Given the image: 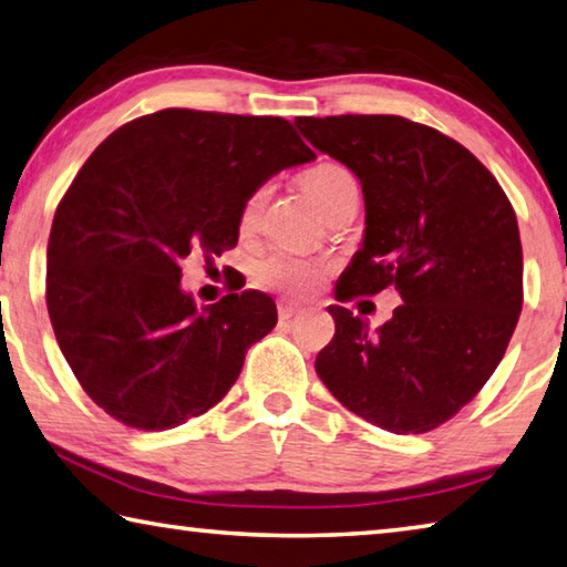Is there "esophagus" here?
Returning a JSON list of instances; mask_svg holds the SVG:
<instances>
[{
	"instance_id": "obj_1",
	"label": "esophagus",
	"mask_w": 567,
	"mask_h": 567,
	"mask_svg": "<svg viewBox=\"0 0 567 567\" xmlns=\"http://www.w3.org/2000/svg\"><path fill=\"white\" fill-rule=\"evenodd\" d=\"M300 312H302V307H297L292 302H280V307H277V315H280L282 322H290V319Z\"/></svg>"
}]
</instances>
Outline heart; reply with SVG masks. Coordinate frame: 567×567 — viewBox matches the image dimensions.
Segmentation results:
<instances>
[{"instance_id": "1", "label": "heart", "mask_w": 567, "mask_h": 567, "mask_svg": "<svg viewBox=\"0 0 567 567\" xmlns=\"http://www.w3.org/2000/svg\"><path fill=\"white\" fill-rule=\"evenodd\" d=\"M349 181H352V176H349L342 166H337V163H317L315 168L305 173L302 185L307 195L317 203V208L324 210L327 203L334 198V193ZM262 198H265V190H257L250 195V200L245 203V210H243L245 225H250L255 220V215L262 205ZM255 277L257 282L267 287V290L305 295L310 292L319 282V277H322V265L310 260V257L277 250L272 255H267L265 260L257 265Z\"/></svg>"}]
</instances>
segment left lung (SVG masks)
Segmentation results:
<instances>
[{
	"label": "left lung",
	"mask_w": 567,
	"mask_h": 567,
	"mask_svg": "<svg viewBox=\"0 0 567 567\" xmlns=\"http://www.w3.org/2000/svg\"><path fill=\"white\" fill-rule=\"evenodd\" d=\"M362 183L367 230L337 300L394 287L372 332L342 305L315 369L337 401L391 434H426L478 394L523 307L518 220L493 173L444 133L401 116L295 118Z\"/></svg>",
	"instance_id": "1"
}]
</instances>
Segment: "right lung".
Segmentation results:
<instances>
[{
	"label": "right lung",
	"instance_id": "1",
	"mask_svg": "<svg viewBox=\"0 0 567 567\" xmlns=\"http://www.w3.org/2000/svg\"><path fill=\"white\" fill-rule=\"evenodd\" d=\"M312 158L280 116L193 109L133 118L91 153L51 223L47 310L96 406L163 431L228 394L277 307L245 290L198 310L181 262L235 248L250 195Z\"/></svg>",
	"mask_w": 567,
	"mask_h": 567
}]
</instances>
